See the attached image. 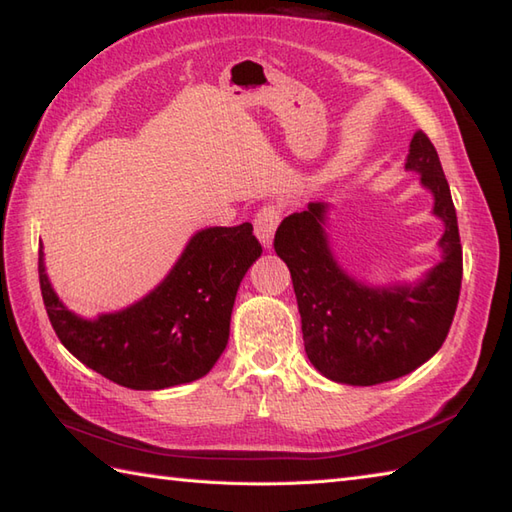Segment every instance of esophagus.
Masks as SVG:
<instances>
[{"label": "esophagus", "instance_id": "1", "mask_svg": "<svg viewBox=\"0 0 512 512\" xmlns=\"http://www.w3.org/2000/svg\"><path fill=\"white\" fill-rule=\"evenodd\" d=\"M281 220V211L275 204H268L264 209H259L255 215V235L259 237V242L264 244V248L273 246V237Z\"/></svg>", "mask_w": 512, "mask_h": 512}]
</instances>
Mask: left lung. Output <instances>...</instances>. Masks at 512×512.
<instances>
[{"mask_svg":"<svg viewBox=\"0 0 512 512\" xmlns=\"http://www.w3.org/2000/svg\"><path fill=\"white\" fill-rule=\"evenodd\" d=\"M405 167L420 173L436 200L433 213L444 222L442 262L416 286L372 288L345 275L325 235L328 204L323 202L288 215L275 233V250L295 286L306 354L336 383L367 387L413 372L440 350L458 308V217L438 151L422 129L411 138Z\"/></svg>","mask_w":512,"mask_h":512,"instance_id":"8db88e82","label":"left lung"}]
</instances>
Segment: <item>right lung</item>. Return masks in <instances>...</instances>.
I'll use <instances>...</instances> for the list:
<instances>
[{
    "label": "right lung",
    "instance_id": "1",
    "mask_svg": "<svg viewBox=\"0 0 512 512\" xmlns=\"http://www.w3.org/2000/svg\"><path fill=\"white\" fill-rule=\"evenodd\" d=\"M259 255L250 222L204 228L156 290L94 321L54 295L41 246L39 286L59 341L83 365L129 389H165L211 372L228 343L239 281Z\"/></svg>",
    "mask_w": 512,
    "mask_h": 512
}]
</instances>
